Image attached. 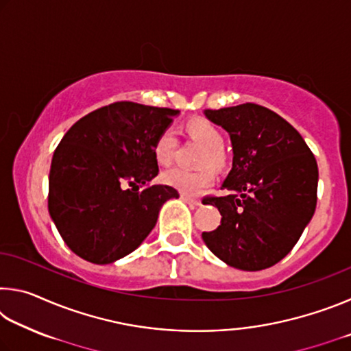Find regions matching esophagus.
Listing matches in <instances>:
<instances>
[{
	"label": "esophagus",
	"mask_w": 351,
	"mask_h": 351,
	"mask_svg": "<svg viewBox=\"0 0 351 351\" xmlns=\"http://www.w3.org/2000/svg\"><path fill=\"white\" fill-rule=\"evenodd\" d=\"M181 199L182 201H186L187 204H190V206H201V199H198V198H195V197H190V195H184V193H181Z\"/></svg>",
	"instance_id": "34e87169"
}]
</instances>
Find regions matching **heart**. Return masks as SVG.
Here are the masks:
<instances>
[{
  "instance_id": "1",
  "label": "heart",
  "mask_w": 351,
  "mask_h": 351,
  "mask_svg": "<svg viewBox=\"0 0 351 351\" xmlns=\"http://www.w3.org/2000/svg\"><path fill=\"white\" fill-rule=\"evenodd\" d=\"M186 132L195 142L204 147L199 161L201 165H219L223 162V134L215 123H212L204 117H193L187 121ZM175 150V132L173 130H165L158 138L156 144H154V156H156L158 162L169 164L173 159ZM162 181L167 186L180 190L184 195H199L212 186L213 181H215V173L209 167L198 171H187L173 167L164 171Z\"/></svg>"
}]
</instances>
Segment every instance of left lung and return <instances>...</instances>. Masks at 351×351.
I'll use <instances>...</instances> for the list:
<instances>
[{
  "mask_svg": "<svg viewBox=\"0 0 351 351\" xmlns=\"http://www.w3.org/2000/svg\"><path fill=\"white\" fill-rule=\"evenodd\" d=\"M204 116L229 133L234 158L221 186L228 195L203 201L221 213V224L203 240L232 268H269L287 257L316 210V158L299 132L265 106L243 104Z\"/></svg>",
  "mask_w": 351,
  "mask_h": 351,
  "instance_id": "1",
  "label": "left lung"
}]
</instances>
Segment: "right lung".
I'll return each mask as SVG.
<instances>
[{
	"mask_svg": "<svg viewBox=\"0 0 351 351\" xmlns=\"http://www.w3.org/2000/svg\"><path fill=\"white\" fill-rule=\"evenodd\" d=\"M178 114L116 102L82 117L63 136L51 162L47 207L74 254L114 263L147 239L165 201L180 197L170 186H148L159 171L154 144Z\"/></svg>",
	"mask_w": 351,
	"mask_h": 351,
	"instance_id": "right-lung-1",
	"label": "right lung"
}]
</instances>
